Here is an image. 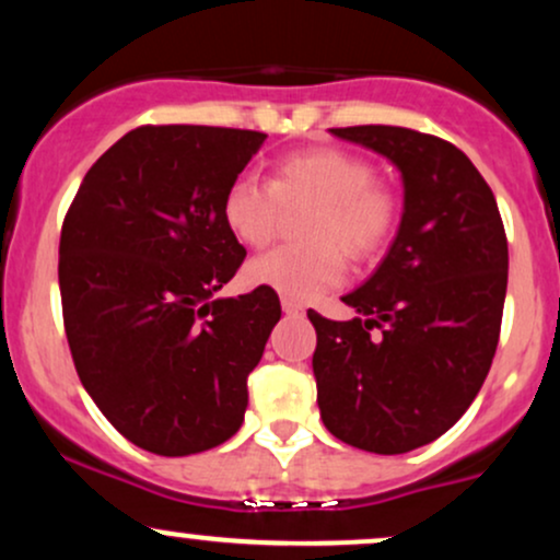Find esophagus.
<instances>
[{"instance_id":"34e87169","label":"esophagus","mask_w":560,"mask_h":560,"mask_svg":"<svg viewBox=\"0 0 560 560\" xmlns=\"http://www.w3.org/2000/svg\"><path fill=\"white\" fill-rule=\"evenodd\" d=\"M281 311L287 313V316H302V313H305V307L300 305L298 300H281Z\"/></svg>"}]
</instances>
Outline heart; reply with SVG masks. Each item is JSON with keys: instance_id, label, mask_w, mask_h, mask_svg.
<instances>
[{"instance_id": "obj_1", "label": "heart", "mask_w": 560, "mask_h": 560, "mask_svg": "<svg viewBox=\"0 0 560 560\" xmlns=\"http://www.w3.org/2000/svg\"><path fill=\"white\" fill-rule=\"evenodd\" d=\"M374 178L369 160L337 147L289 152L276 163L271 184L234 178L221 213L247 247H266L287 210L316 205L302 229L307 244H287L249 260L244 268L249 284L305 302L342 281V253L358 262L378 258L400 223V199Z\"/></svg>"}]
</instances>
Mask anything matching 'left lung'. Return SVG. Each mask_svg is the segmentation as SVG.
<instances>
[{
	"instance_id": "left-lung-1",
	"label": "left lung",
	"mask_w": 560,
	"mask_h": 560,
	"mask_svg": "<svg viewBox=\"0 0 560 560\" xmlns=\"http://www.w3.org/2000/svg\"><path fill=\"white\" fill-rule=\"evenodd\" d=\"M329 131L387 158L405 191L387 258L342 298L361 316L307 311L320 419L352 447L408 453L445 434L490 374L508 287L505 229L492 189L450 141L400 126Z\"/></svg>"
}]
</instances>
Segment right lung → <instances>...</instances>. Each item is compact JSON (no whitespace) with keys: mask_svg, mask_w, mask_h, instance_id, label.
<instances>
[{"mask_svg":"<svg viewBox=\"0 0 560 560\" xmlns=\"http://www.w3.org/2000/svg\"><path fill=\"white\" fill-rule=\"evenodd\" d=\"M266 133L139 126L89 168L60 234L62 320L83 389L128 442L191 455L240 432L281 305L213 298L247 249L223 195Z\"/></svg>","mask_w":560,"mask_h":560,"instance_id":"right-lung-1","label":"right lung"}]
</instances>
